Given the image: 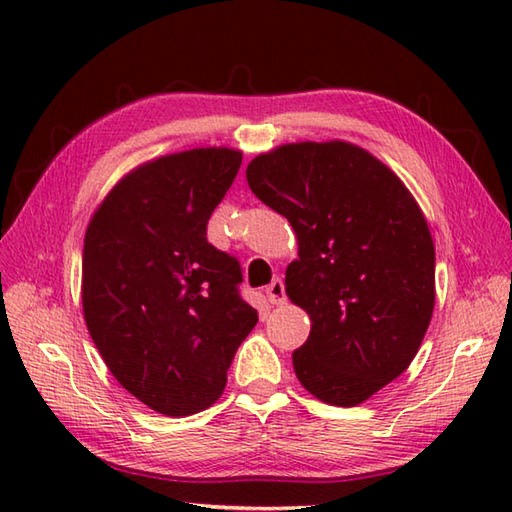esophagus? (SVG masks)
Segmentation results:
<instances>
[{
  "mask_svg": "<svg viewBox=\"0 0 512 512\" xmlns=\"http://www.w3.org/2000/svg\"><path fill=\"white\" fill-rule=\"evenodd\" d=\"M266 297H268L270 303H273V306H279V303H284L286 301L284 281H281V279L270 281V284L266 286Z\"/></svg>",
  "mask_w": 512,
  "mask_h": 512,
  "instance_id": "esophagus-1",
  "label": "esophagus"
}]
</instances>
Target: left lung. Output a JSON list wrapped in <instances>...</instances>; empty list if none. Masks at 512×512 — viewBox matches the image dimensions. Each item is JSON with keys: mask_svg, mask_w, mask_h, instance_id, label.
<instances>
[{"mask_svg": "<svg viewBox=\"0 0 512 512\" xmlns=\"http://www.w3.org/2000/svg\"><path fill=\"white\" fill-rule=\"evenodd\" d=\"M246 180L297 233L286 292L312 321L292 354L299 383L328 405H361L409 367L433 314L436 250L418 202L341 140L277 147Z\"/></svg>", "mask_w": 512, "mask_h": 512, "instance_id": "obj_1", "label": "left lung"}]
</instances>
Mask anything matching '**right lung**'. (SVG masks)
Here are the masks:
<instances>
[{"mask_svg": "<svg viewBox=\"0 0 512 512\" xmlns=\"http://www.w3.org/2000/svg\"><path fill=\"white\" fill-rule=\"evenodd\" d=\"M242 165L226 147L145 162L107 193L83 246V314L96 350L129 394L165 416L222 396L257 310L242 268L206 224Z\"/></svg>", "mask_w": 512, "mask_h": 512, "instance_id": "obj_1", "label": "right lung"}]
</instances>
